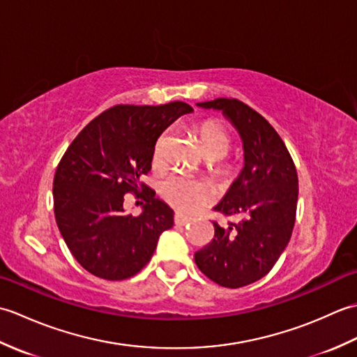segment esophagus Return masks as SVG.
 <instances>
[{"label": "esophagus", "mask_w": 357, "mask_h": 357, "mask_svg": "<svg viewBox=\"0 0 357 357\" xmlns=\"http://www.w3.org/2000/svg\"><path fill=\"white\" fill-rule=\"evenodd\" d=\"M188 222H190V218H187V216L181 215V213L174 215V224H176V225H185Z\"/></svg>", "instance_id": "esophagus-1"}]
</instances>
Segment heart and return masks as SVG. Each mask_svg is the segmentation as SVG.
<instances>
[{
    "instance_id": "obj_1",
    "label": "heart",
    "mask_w": 357,
    "mask_h": 357,
    "mask_svg": "<svg viewBox=\"0 0 357 357\" xmlns=\"http://www.w3.org/2000/svg\"><path fill=\"white\" fill-rule=\"evenodd\" d=\"M199 139L206 155L215 159L225 156L231 146L229 132L216 121H206V123L201 124ZM162 146L164 136L156 141L153 150V161L156 164L161 162L162 159ZM161 195L174 208L185 211V213H193L207 202L208 187L198 179L183 176V174H170L169 178L162 181Z\"/></svg>"
}]
</instances>
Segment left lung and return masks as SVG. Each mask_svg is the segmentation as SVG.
Wrapping results in <instances>:
<instances>
[{
	"instance_id": "obj_1",
	"label": "left lung",
	"mask_w": 357,
	"mask_h": 357,
	"mask_svg": "<svg viewBox=\"0 0 357 357\" xmlns=\"http://www.w3.org/2000/svg\"><path fill=\"white\" fill-rule=\"evenodd\" d=\"M198 105L221 110L236 128L244 147V169L215 207L225 216L242 219L227 229L213 222L215 238L195 253V262L218 285L239 288L267 275L290 241L298 172L278 132L247 104L218 98Z\"/></svg>"
}]
</instances>
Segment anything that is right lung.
Wrapping results in <instances>:
<instances>
[{
  "label": "right lung",
  "mask_w": 357,
  "mask_h": 357,
  "mask_svg": "<svg viewBox=\"0 0 357 357\" xmlns=\"http://www.w3.org/2000/svg\"><path fill=\"white\" fill-rule=\"evenodd\" d=\"M181 101L164 105L119 104L82 128L53 178L58 229L81 267L105 280L135 276L173 227V210L141 178L151 169L159 136L181 115ZM127 192L146 202L139 217L125 213Z\"/></svg>",
  "instance_id": "right-lung-1"
}]
</instances>
